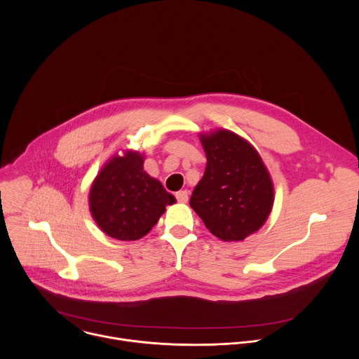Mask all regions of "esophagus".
<instances>
[{
  "label": "esophagus",
  "instance_id": "1",
  "mask_svg": "<svg viewBox=\"0 0 359 359\" xmlns=\"http://www.w3.org/2000/svg\"><path fill=\"white\" fill-rule=\"evenodd\" d=\"M176 198L179 203H187L189 200V191L187 190H180L176 193Z\"/></svg>",
  "mask_w": 359,
  "mask_h": 359
}]
</instances>
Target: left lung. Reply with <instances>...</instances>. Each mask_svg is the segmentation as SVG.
<instances>
[{
    "label": "left lung",
    "instance_id": "obj_1",
    "mask_svg": "<svg viewBox=\"0 0 359 359\" xmlns=\"http://www.w3.org/2000/svg\"><path fill=\"white\" fill-rule=\"evenodd\" d=\"M208 165L190 206L212 234L241 241L269 219L274 186L259 151L234 132L200 133Z\"/></svg>",
    "mask_w": 359,
    "mask_h": 359
}]
</instances>
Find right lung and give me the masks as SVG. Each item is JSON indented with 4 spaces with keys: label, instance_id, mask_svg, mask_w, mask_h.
<instances>
[{
    "label": "right lung",
    "instance_id": "obj_1",
    "mask_svg": "<svg viewBox=\"0 0 359 359\" xmlns=\"http://www.w3.org/2000/svg\"><path fill=\"white\" fill-rule=\"evenodd\" d=\"M143 155L128 150L100 169L89 191V210L109 237L133 241L146 236L176 201L162 183L143 170Z\"/></svg>",
    "mask_w": 359,
    "mask_h": 359
}]
</instances>
